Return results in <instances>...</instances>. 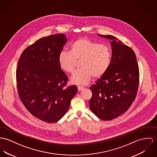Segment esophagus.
<instances>
[{
    "label": "esophagus",
    "mask_w": 157,
    "mask_h": 157,
    "mask_svg": "<svg viewBox=\"0 0 157 157\" xmlns=\"http://www.w3.org/2000/svg\"><path fill=\"white\" fill-rule=\"evenodd\" d=\"M85 88L84 86H78V91H81V90H82L83 89H84Z\"/></svg>",
    "instance_id": "34e87169"
}]
</instances>
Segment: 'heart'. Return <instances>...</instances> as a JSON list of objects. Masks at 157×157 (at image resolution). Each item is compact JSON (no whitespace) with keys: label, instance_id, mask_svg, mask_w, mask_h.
Masks as SVG:
<instances>
[{"label":"heart","instance_id":"b5f03b06","mask_svg":"<svg viewBox=\"0 0 157 157\" xmlns=\"http://www.w3.org/2000/svg\"><path fill=\"white\" fill-rule=\"evenodd\" d=\"M111 58V51L108 45L86 37H79L71 44L69 52H61L59 63L63 71L73 74L77 62L81 61L82 69L75 73L72 82L75 84L85 85L89 83L93 76L98 79L106 74Z\"/></svg>","mask_w":157,"mask_h":157}]
</instances>
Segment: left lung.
I'll return each mask as SVG.
<instances>
[{"label":"left lung","instance_id":"left-lung-1","mask_svg":"<svg viewBox=\"0 0 157 157\" xmlns=\"http://www.w3.org/2000/svg\"><path fill=\"white\" fill-rule=\"evenodd\" d=\"M99 36L112 40V59L106 74L90 86V108L100 119L109 121L125 112L137 93L139 69L132 49L110 35Z\"/></svg>","mask_w":157,"mask_h":157}]
</instances>
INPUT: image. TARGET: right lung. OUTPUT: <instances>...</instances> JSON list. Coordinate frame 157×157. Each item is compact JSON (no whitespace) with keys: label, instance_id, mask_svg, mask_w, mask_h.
Segmentation results:
<instances>
[{"label":"right lung","instance_id":"obj_1","mask_svg":"<svg viewBox=\"0 0 157 157\" xmlns=\"http://www.w3.org/2000/svg\"><path fill=\"white\" fill-rule=\"evenodd\" d=\"M63 33L42 37L23 51L18 62L16 80L25 108L41 121L53 123L65 115L78 91L67 86L68 78L59 63L67 42Z\"/></svg>","mask_w":157,"mask_h":157}]
</instances>
